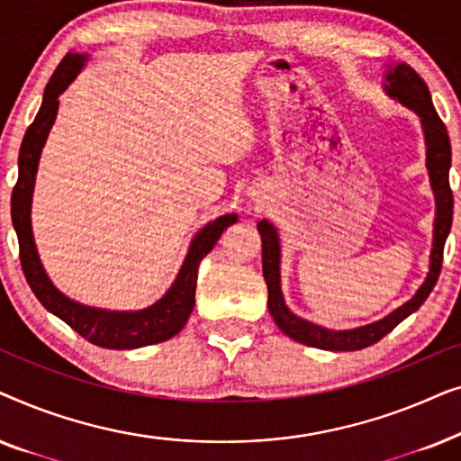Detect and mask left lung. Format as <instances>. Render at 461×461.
Returning a JSON list of instances; mask_svg holds the SVG:
<instances>
[{
    "instance_id": "8db88e82",
    "label": "left lung",
    "mask_w": 461,
    "mask_h": 461,
    "mask_svg": "<svg viewBox=\"0 0 461 461\" xmlns=\"http://www.w3.org/2000/svg\"><path fill=\"white\" fill-rule=\"evenodd\" d=\"M384 90L390 98L399 100L401 104L409 106L421 119V130H424L426 140V167L430 176V185L434 191V201H437V218H434V239H432V254H430V270H428L426 281L415 292V295L405 304L396 308L375 323L357 327V330H342L333 331L325 327L314 325L311 321L295 317V314L285 306L281 294V243L276 229L268 220L258 222V230L262 237V270L264 281L268 287V311L273 314L275 323L279 330L295 342L312 346L321 350H361L367 346L380 342V339L394 330L401 321H405L409 314L418 311L424 304L428 295L437 285L440 267H443V249L445 241L449 237L451 220H453V193L449 186V167H451V142L447 134L445 123L440 122L438 113L434 111L430 90L426 81L413 71L405 62L390 67L386 73V86Z\"/></svg>"
}]
</instances>
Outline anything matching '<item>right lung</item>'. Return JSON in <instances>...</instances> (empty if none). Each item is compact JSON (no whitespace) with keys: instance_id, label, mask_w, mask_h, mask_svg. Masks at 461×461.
Instances as JSON below:
<instances>
[{"instance_id":"add662e5","label":"right lung","mask_w":461,"mask_h":461,"mask_svg":"<svg viewBox=\"0 0 461 461\" xmlns=\"http://www.w3.org/2000/svg\"><path fill=\"white\" fill-rule=\"evenodd\" d=\"M86 60V54H67L46 86L41 109L37 113L35 122L29 125L21 144V155H18V182L12 191V224H14L18 235L23 273L27 276V283L33 289L37 300L50 312L65 321L68 327H73L87 342L103 346V348H142V346L166 342L186 325L194 306L199 262L213 249L226 226L237 222V213H226V216L216 218L194 235L174 285L167 289V294L159 302L142 308V311L119 312L84 306L67 298L52 285L35 248L33 229H31V201H33L35 174L37 166H40L41 149L46 144L50 130H52L56 113H59V96L77 77Z\"/></svg>"}]
</instances>
